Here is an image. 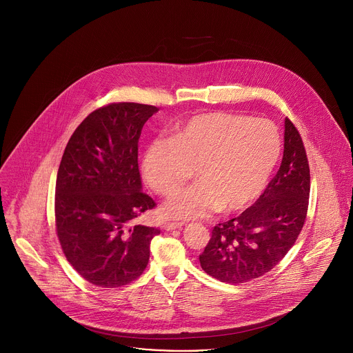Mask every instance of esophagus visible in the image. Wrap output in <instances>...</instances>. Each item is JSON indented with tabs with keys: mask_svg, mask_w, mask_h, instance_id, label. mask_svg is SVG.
<instances>
[{
	"mask_svg": "<svg viewBox=\"0 0 353 353\" xmlns=\"http://www.w3.org/2000/svg\"><path fill=\"white\" fill-rule=\"evenodd\" d=\"M183 226V223H176V222H170V223H165L163 229L165 230H174V229H180Z\"/></svg>",
	"mask_w": 353,
	"mask_h": 353,
	"instance_id": "1",
	"label": "esophagus"
}]
</instances>
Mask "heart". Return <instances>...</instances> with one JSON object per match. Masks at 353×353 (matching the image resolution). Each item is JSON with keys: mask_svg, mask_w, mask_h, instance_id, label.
<instances>
[{"mask_svg": "<svg viewBox=\"0 0 353 353\" xmlns=\"http://www.w3.org/2000/svg\"><path fill=\"white\" fill-rule=\"evenodd\" d=\"M279 155L281 135L270 120L211 112L191 117L169 139L150 141L142 155V174L154 191L170 195L195 166L198 181L172 195L162 215L198 219L248 207L264 190Z\"/></svg>", "mask_w": 353, "mask_h": 353, "instance_id": "obj_1", "label": "heart"}]
</instances>
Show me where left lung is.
Segmentation results:
<instances>
[{
  "label": "left lung",
  "instance_id": "left-lung-1",
  "mask_svg": "<svg viewBox=\"0 0 353 353\" xmlns=\"http://www.w3.org/2000/svg\"><path fill=\"white\" fill-rule=\"evenodd\" d=\"M310 195L306 149L285 119L281 168L254 205L214 228L199 256L203 270L226 283H244L271 271L294 244L305 225Z\"/></svg>",
  "mask_w": 353,
  "mask_h": 353
}]
</instances>
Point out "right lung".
<instances>
[{"mask_svg": "<svg viewBox=\"0 0 353 353\" xmlns=\"http://www.w3.org/2000/svg\"><path fill=\"white\" fill-rule=\"evenodd\" d=\"M159 109L110 103L92 112L71 135L57 173L56 229L68 263L88 282L119 288L148 265L159 229L137 218L155 208L142 192L138 139Z\"/></svg>", "mask_w": 353, "mask_h": 353, "instance_id": "right-lung-1", "label": "right lung"}]
</instances>
